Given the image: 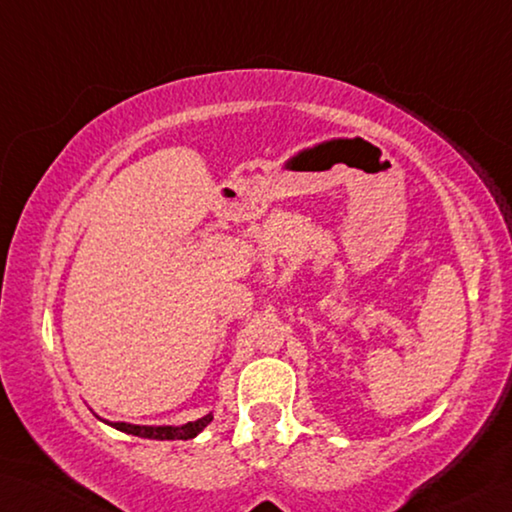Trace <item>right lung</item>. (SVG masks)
Listing matches in <instances>:
<instances>
[{
	"mask_svg": "<svg viewBox=\"0 0 512 512\" xmlns=\"http://www.w3.org/2000/svg\"><path fill=\"white\" fill-rule=\"evenodd\" d=\"M103 420L101 416H96ZM213 420V414H206L202 418L193 420V423L186 425H132V423H110V420H103L105 425L119 429L123 434L139 436V438H150V441H188V438H195L202 429Z\"/></svg>",
	"mask_w": 512,
	"mask_h": 512,
	"instance_id": "1",
	"label": "right lung"
}]
</instances>
